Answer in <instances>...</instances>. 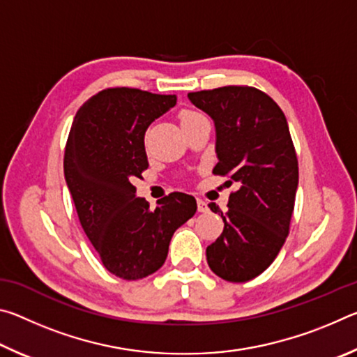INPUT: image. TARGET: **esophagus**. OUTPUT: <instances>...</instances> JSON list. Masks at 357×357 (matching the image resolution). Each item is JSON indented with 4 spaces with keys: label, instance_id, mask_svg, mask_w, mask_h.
Returning <instances> with one entry per match:
<instances>
[{
    "label": "esophagus",
    "instance_id": "34e87169",
    "mask_svg": "<svg viewBox=\"0 0 357 357\" xmlns=\"http://www.w3.org/2000/svg\"><path fill=\"white\" fill-rule=\"evenodd\" d=\"M197 206H198V213H208V203L202 200V198H198L197 200Z\"/></svg>",
    "mask_w": 357,
    "mask_h": 357
}]
</instances>
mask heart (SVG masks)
<instances>
[{
    "label": "heart",
    "instance_id": "1",
    "mask_svg": "<svg viewBox=\"0 0 357 357\" xmlns=\"http://www.w3.org/2000/svg\"><path fill=\"white\" fill-rule=\"evenodd\" d=\"M197 116H200V114L195 113V112H190V110H184L183 113L179 114V121H181V124H184L185 121H190V119L197 118Z\"/></svg>",
    "mask_w": 357,
    "mask_h": 357
}]
</instances>
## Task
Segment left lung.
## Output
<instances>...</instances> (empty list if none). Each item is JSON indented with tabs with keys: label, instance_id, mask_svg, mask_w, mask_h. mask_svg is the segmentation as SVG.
Masks as SVG:
<instances>
[{
	"label": "left lung",
	"instance_id": "obj_1",
	"mask_svg": "<svg viewBox=\"0 0 357 357\" xmlns=\"http://www.w3.org/2000/svg\"><path fill=\"white\" fill-rule=\"evenodd\" d=\"M187 98L214 121L213 173L238 185L225 213L209 203L223 231L208 245V264L223 280H252L279 255L294 209L299 170L287 118L257 88L223 86Z\"/></svg>",
	"mask_w": 357,
	"mask_h": 357
}]
</instances>
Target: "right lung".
Masks as SVG:
<instances>
[{
    "instance_id": "right-lung-1",
    "label": "right lung",
    "mask_w": 357,
    "mask_h": 357,
    "mask_svg": "<svg viewBox=\"0 0 357 357\" xmlns=\"http://www.w3.org/2000/svg\"><path fill=\"white\" fill-rule=\"evenodd\" d=\"M176 105V96L108 88L77 112L64 153V176L78 219L105 268L138 280L162 268L173 233L197 213L192 195L173 192L155 209L135 195L148 168L144 134Z\"/></svg>"
}]
</instances>
